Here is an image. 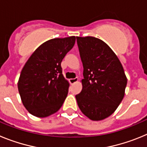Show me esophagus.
<instances>
[{"label":"esophagus","instance_id":"34e87169","mask_svg":"<svg viewBox=\"0 0 147 147\" xmlns=\"http://www.w3.org/2000/svg\"><path fill=\"white\" fill-rule=\"evenodd\" d=\"M78 80V78H74V79H70L69 80V82L71 84H74L75 82H76Z\"/></svg>","mask_w":147,"mask_h":147}]
</instances>
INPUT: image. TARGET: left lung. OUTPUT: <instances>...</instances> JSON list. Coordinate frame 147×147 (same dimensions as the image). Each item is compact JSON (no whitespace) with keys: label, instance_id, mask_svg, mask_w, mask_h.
Masks as SVG:
<instances>
[{"label":"left lung","instance_id":"left-lung-1","mask_svg":"<svg viewBox=\"0 0 147 147\" xmlns=\"http://www.w3.org/2000/svg\"><path fill=\"white\" fill-rule=\"evenodd\" d=\"M83 65L82 90L76 95L78 106L93 121L114 113L124 96L127 80L117 56L102 40L76 37Z\"/></svg>","mask_w":147,"mask_h":147}]
</instances>
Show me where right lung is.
<instances>
[{
  "mask_svg": "<svg viewBox=\"0 0 147 147\" xmlns=\"http://www.w3.org/2000/svg\"><path fill=\"white\" fill-rule=\"evenodd\" d=\"M75 41L74 36L48 40L35 50L23 67L18 90L24 107L32 115L47 117L62 107L69 83L62 75L61 62Z\"/></svg>",
  "mask_w": 147,
  "mask_h": 147,
  "instance_id": "1",
  "label": "right lung"
}]
</instances>
